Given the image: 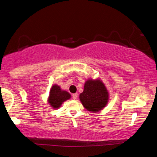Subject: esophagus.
<instances>
[{
  "instance_id": "1",
  "label": "esophagus",
  "mask_w": 157,
  "mask_h": 157,
  "mask_svg": "<svg viewBox=\"0 0 157 157\" xmlns=\"http://www.w3.org/2000/svg\"><path fill=\"white\" fill-rule=\"evenodd\" d=\"M72 96H73V98L74 100H76L77 98H78V93H75V94H73V95H72Z\"/></svg>"
}]
</instances>
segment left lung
<instances>
[{
	"mask_svg": "<svg viewBox=\"0 0 157 157\" xmlns=\"http://www.w3.org/2000/svg\"><path fill=\"white\" fill-rule=\"evenodd\" d=\"M109 92L105 84L97 78L88 79L85 82L84 91L79 94L84 107L91 112L96 113L106 107L109 102Z\"/></svg>",
	"mask_w": 157,
	"mask_h": 157,
	"instance_id": "1",
	"label": "left lung"
}]
</instances>
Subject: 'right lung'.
<instances>
[{"label":"right lung","mask_w":157,"mask_h":157,"mask_svg":"<svg viewBox=\"0 0 157 157\" xmlns=\"http://www.w3.org/2000/svg\"><path fill=\"white\" fill-rule=\"evenodd\" d=\"M71 97V95L68 92L62 90L57 84H54L50 89L48 102L52 109H59L62 103L70 99Z\"/></svg>","instance_id":"right-lung-1"}]
</instances>
